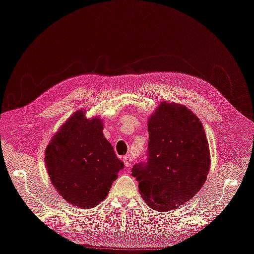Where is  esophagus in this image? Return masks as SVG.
Returning <instances> with one entry per match:
<instances>
[{
  "label": "esophagus",
  "instance_id": "esophagus-1",
  "mask_svg": "<svg viewBox=\"0 0 254 254\" xmlns=\"http://www.w3.org/2000/svg\"><path fill=\"white\" fill-rule=\"evenodd\" d=\"M123 162H124V165H125V167L129 168L130 166H131L132 159H131V157H129V156H125V157H123Z\"/></svg>",
  "mask_w": 254,
  "mask_h": 254
}]
</instances>
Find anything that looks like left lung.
<instances>
[{
    "mask_svg": "<svg viewBox=\"0 0 254 254\" xmlns=\"http://www.w3.org/2000/svg\"><path fill=\"white\" fill-rule=\"evenodd\" d=\"M148 133L147 157L131 175L151 209H177L198 193L210 171L202 124L187 107L161 103L148 120Z\"/></svg>",
    "mask_w": 254,
    "mask_h": 254,
    "instance_id": "8db88e82",
    "label": "left lung"
}]
</instances>
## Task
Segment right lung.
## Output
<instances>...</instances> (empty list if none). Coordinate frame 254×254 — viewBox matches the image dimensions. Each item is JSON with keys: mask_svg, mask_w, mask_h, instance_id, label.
Segmentation results:
<instances>
[{"mask_svg": "<svg viewBox=\"0 0 254 254\" xmlns=\"http://www.w3.org/2000/svg\"><path fill=\"white\" fill-rule=\"evenodd\" d=\"M102 121L75 112L45 150L51 182L68 203L91 209L108 195L124 164L103 134Z\"/></svg>", "mask_w": 254, "mask_h": 254, "instance_id": "add662e5", "label": "right lung"}]
</instances>
